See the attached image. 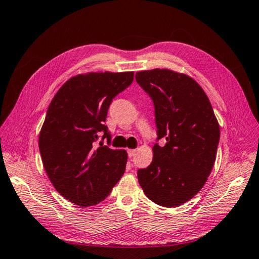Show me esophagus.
<instances>
[{"label":"esophagus","mask_w":259,"mask_h":259,"mask_svg":"<svg viewBox=\"0 0 259 259\" xmlns=\"http://www.w3.org/2000/svg\"><path fill=\"white\" fill-rule=\"evenodd\" d=\"M135 153H136V150H135V149L128 150V156H129V158H133V157L135 156Z\"/></svg>","instance_id":"obj_1"}]
</instances>
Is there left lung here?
<instances>
[{"instance_id": "obj_1", "label": "left lung", "mask_w": 259, "mask_h": 259, "mask_svg": "<svg viewBox=\"0 0 259 259\" xmlns=\"http://www.w3.org/2000/svg\"><path fill=\"white\" fill-rule=\"evenodd\" d=\"M136 80L153 102L158 136L152 162L138 170L139 184L157 205L180 206L198 194L211 172L218 121L206 93L188 75L155 69L137 72Z\"/></svg>"}]
</instances>
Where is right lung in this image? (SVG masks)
<instances>
[{
  "label": "right lung",
  "mask_w": 259,
  "mask_h": 259,
  "mask_svg": "<svg viewBox=\"0 0 259 259\" xmlns=\"http://www.w3.org/2000/svg\"><path fill=\"white\" fill-rule=\"evenodd\" d=\"M133 81L134 72L76 75L49 106L38 137L43 166L54 188L75 205L101 202L124 174L126 152L110 148L111 134L104 121L113 99Z\"/></svg>",
  "instance_id": "obj_1"
}]
</instances>
